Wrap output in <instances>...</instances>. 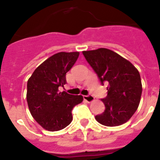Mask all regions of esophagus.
I'll return each mask as SVG.
<instances>
[{
    "mask_svg": "<svg viewBox=\"0 0 160 160\" xmlns=\"http://www.w3.org/2000/svg\"><path fill=\"white\" fill-rule=\"evenodd\" d=\"M83 98L88 102H91L94 100V97L93 95H84L83 96Z\"/></svg>",
    "mask_w": 160,
    "mask_h": 160,
    "instance_id": "obj_1",
    "label": "esophagus"
}]
</instances>
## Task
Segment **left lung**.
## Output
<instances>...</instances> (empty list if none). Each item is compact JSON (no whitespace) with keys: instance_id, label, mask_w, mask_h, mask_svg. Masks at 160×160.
<instances>
[{"instance_id":"left-lung-1","label":"left lung","mask_w":160,"mask_h":160,"mask_svg":"<svg viewBox=\"0 0 160 160\" xmlns=\"http://www.w3.org/2000/svg\"><path fill=\"white\" fill-rule=\"evenodd\" d=\"M82 53L97 73L101 84H108L107 96L102 98L105 111L96 115V120L107 127L128 122L138 109L142 94L138 70L129 61L111 49L100 48Z\"/></svg>"}]
</instances>
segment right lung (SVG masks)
<instances>
[{
	"label": "right lung",
	"mask_w": 160,
	"mask_h": 160,
	"mask_svg": "<svg viewBox=\"0 0 160 160\" xmlns=\"http://www.w3.org/2000/svg\"><path fill=\"white\" fill-rule=\"evenodd\" d=\"M78 52H60L37 68L27 82L28 106L32 116L44 129L57 131L73 119L72 110L83 100L58 88L66 83V74L76 62Z\"/></svg>",
	"instance_id": "obj_1"
}]
</instances>
